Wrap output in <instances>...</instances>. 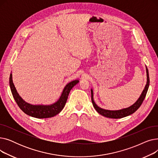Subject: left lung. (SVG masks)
<instances>
[{"label": "left lung", "mask_w": 158, "mask_h": 158, "mask_svg": "<svg viewBox=\"0 0 158 158\" xmlns=\"http://www.w3.org/2000/svg\"><path fill=\"white\" fill-rule=\"evenodd\" d=\"M146 71H147V82L145 85V87L143 91L142 94H141L139 98L138 99V101L131 106L127 107V108L122 109L120 110H117V111H111V110H104L99 107L94 102V97H93V90L91 89V92H92V102L93 104V106L94 108L96 110V111L101 115L106 117L107 118H121L123 117H127L132 113H134L138 108L140 107L143 103L144 98H145L147 90L149 86V83H150V79H149V76H148V71L147 68L146 67Z\"/></svg>", "instance_id": "8db88e82"}]
</instances>
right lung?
Instances as JSON below:
<instances>
[{
	"instance_id": "add662e5",
	"label": "right lung",
	"mask_w": 158,
	"mask_h": 158,
	"mask_svg": "<svg viewBox=\"0 0 158 158\" xmlns=\"http://www.w3.org/2000/svg\"><path fill=\"white\" fill-rule=\"evenodd\" d=\"M78 82V80H75L66 85L63 89L59 100L53 104L48 106L32 105L25 102L16 92L12 80V73L10 74V86L11 91L16 104L25 113L37 118H51L60 113L65 106L70 90Z\"/></svg>"
}]
</instances>
